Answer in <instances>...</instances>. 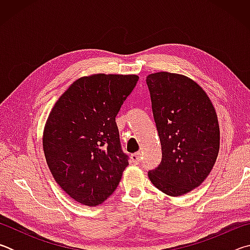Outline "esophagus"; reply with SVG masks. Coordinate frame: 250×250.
<instances>
[{"instance_id": "1", "label": "esophagus", "mask_w": 250, "mask_h": 250, "mask_svg": "<svg viewBox=\"0 0 250 250\" xmlns=\"http://www.w3.org/2000/svg\"><path fill=\"white\" fill-rule=\"evenodd\" d=\"M131 161H132L134 164H139V163H140V161H141V154L139 153V152H138V153L132 154V155H131Z\"/></svg>"}]
</instances>
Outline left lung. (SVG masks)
Returning a JSON list of instances; mask_svg holds the SVG:
<instances>
[{"mask_svg": "<svg viewBox=\"0 0 250 250\" xmlns=\"http://www.w3.org/2000/svg\"><path fill=\"white\" fill-rule=\"evenodd\" d=\"M162 160L147 173L156 188L181 196L200 186L219 151L216 111L202 87L167 71L146 77Z\"/></svg>", "mask_w": 250, "mask_h": 250, "instance_id": "obj_1", "label": "left lung"}]
</instances>
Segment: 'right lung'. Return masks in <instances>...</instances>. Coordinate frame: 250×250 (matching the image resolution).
<instances>
[{
  "label": "right lung",
  "mask_w": 250,
  "mask_h": 250,
  "mask_svg": "<svg viewBox=\"0 0 250 250\" xmlns=\"http://www.w3.org/2000/svg\"><path fill=\"white\" fill-rule=\"evenodd\" d=\"M138 79L137 75L82 77L49 113L43 134L46 162L57 184L80 204L104 202L128 167L116 116Z\"/></svg>",
  "instance_id": "right-lung-1"
}]
</instances>
